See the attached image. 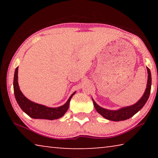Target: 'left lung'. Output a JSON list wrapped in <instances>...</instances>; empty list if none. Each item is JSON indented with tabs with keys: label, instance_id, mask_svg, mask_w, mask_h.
Instances as JSON below:
<instances>
[{
	"label": "left lung",
	"instance_id": "1",
	"mask_svg": "<svg viewBox=\"0 0 158 158\" xmlns=\"http://www.w3.org/2000/svg\"><path fill=\"white\" fill-rule=\"evenodd\" d=\"M147 70H148V76L146 91L144 93L142 98H141L137 103L132 106H126V107L120 109L118 110L111 111L102 108L101 106L98 105L97 104L95 103V102L93 100V105H94L96 111H97L100 115H102L104 118H105L106 119H108L109 121H124V120H127L128 118H130L132 117L135 114H137L146 104L149 98L150 93H151V74L148 68H147Z\"/></svg>",
	"mask_w": 158,
	"mask_h": 158
}]
</instances>
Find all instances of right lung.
Returning <instances> with one entry per match:
<instances>
[{
  "mask_svg": "<svg viewBox=\"0 0 158 158\" xmlns=\"http://www.w3.org/2000/svg\"><path fill=\"white\" fill-rule=\"evenodd\" d=\"M18 67L15 69V76H14V93L15 96L17 100L18 105H19L21 109L28 114L29 116L33 118H40V119H48V120H54L59 118L62 117L65 112L68 111L69 108V102L71 98H73V94L69 97L68 100L65 105L59 106L57 108H50L45 106L44 105H39V104L34 103L26 98L24 95L21 92L18 84Z\"/></svg>",
  "mask_w": 158,
  "mask_h": 158,
  "instance_id": "right-lung-1",
  "label": "right lung"
}]
</instances>
